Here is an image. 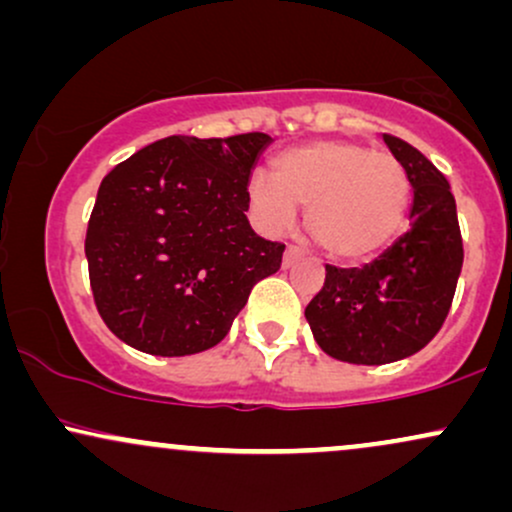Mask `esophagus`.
Instances as JSON below:
<instances>
[{"label":"esophagus","mask_w":512,"mask_h":512,"mask_svg":"<svg viewBox=\"0 0 512 512\" xmlns=\"http://www.w3.org/2000/svg\"><path fill=\"white\" fill-rule=\"evenodd\" d=\"M301 257H303V252L298 248H293V245H289V248H286V252H284V260H281V264H284V269H291L293 264L301 260Z\"/></svg>","instance_id":"obj_1"}]
</instances>
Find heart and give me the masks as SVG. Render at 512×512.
I'll use <instances>...</instances> for the list:
<instances>
[{
  "label": "heart",
  "instance_id": "b5f03b06",
  "mask_svg": "<svg viewBox=\"0 0 512 512\" xmlns=\"http://www.w3.org/2000/svg\"><path fill=\"white\" fill-rule=\"evenodd\" d=\"M409 197V175L395 156L344 139L281 151L274 175L248 180L250 207L267 231H286L298 204H308L305 228L334 260H363L387 248L404 228Z\"/></svg>",
  "mask_w": 512,
  "mask_h": 512
}]
</instances>
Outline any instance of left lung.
I'll return each instance as SVG.
<instances>
[{
  "instance_id": "1",
  "label": "left lung",
  "mask_w": 512,
  "mask_h": 512,
  "mask_svg": "<svg viewBox=\"0 0 512 512\" xmlns=\"http://www.w3.org/2000/svg\"><path fill=\"white\" fill-rule=\"evenodd\" d=\"M407 170L411 226L361 269L327 264L325 286L305 308L317 346L337 361L383 366L436 337L462 272V236L448 180L419 149L383 134Z\"/></svg>"
}]
</instances>
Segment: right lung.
Masks as SVG:
<instances>
[{"label": "right lung", "instance_id": "obj_1", "mask_svg": "<svg viewBox=\"0 0 512 512\" xmlns=\"http://www.w3.org/2000/svg\"><path fill=\"white\" fill-rule=\"evenodd\" d=\"M262 132L173 137L105 175L86 231L93 301L117 339L151 356L216 346L284 245L252 231L248 180Z\"/></svg>", "mask_w": 512, "mask_h": 512}]
</instances>
